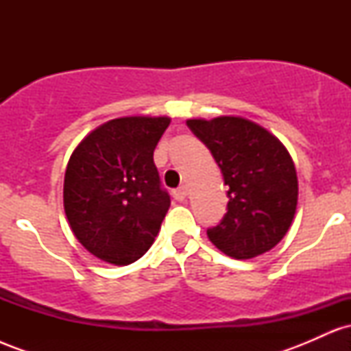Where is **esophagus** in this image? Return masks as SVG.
<instances>
[{"instance_id": "obj_1", "label": "esophagus", "mask_w": 351, "mask_h": 351, "mask_svg": "<svg viewBox=\"0 0 351 351\" xmlns=\"http://www.w3.org/2000/svg\"><path fill=\"white\" fill-rule=\"evenodd\" d=\"M173 196H175V198L178 199V201H183L188 196V188L184 186V184H183V186L176 188L175 191H173Z\"/></svg>"}]
</instances>
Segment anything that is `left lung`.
I'll return each instance as SVG.
<instances>
[{
	"instance_id": "1",
	"label": "left lung",
	"mask_w": 351,
	"mask_h": 351,
	"mask_svg": "<svg viewBox=\"0 0 351 351\" xmlns=\"http://www.w3.org/2000/svg\"><path fill=\"white\" fill-rule=\"evenodd\" d=\"M186 125L211 152L228 186V213L208 229L209 241L234 259L271 251L291 228L299 198L287 148L243 117L189 119Z\"/></svg>"
}]
</instances>
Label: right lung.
I'll return each mask as SVG.
<instances>
[{
	"mask_svg": "<svg viewBox=\"0 0 351 351\" xmlns=\"http://www.w3.org/2000/svg\"><path fill=\"white\" fill-rule=\"evenodd\" d=\"M168 125V117L108 120L72 152L64 176L67 221L79 243L108 264L140 259L170 208L153 162Z\"/></svg>",
	"mask_w": 351,
	"mask_h": 351,
	"instance_id": "1",
	"label": "right lung"
}]
</instances>
